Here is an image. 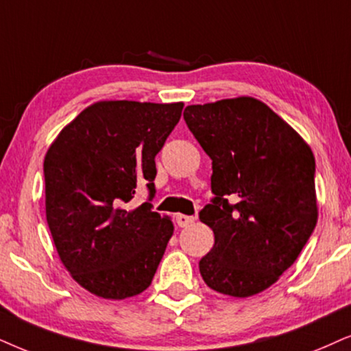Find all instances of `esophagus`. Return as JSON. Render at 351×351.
<instances>
[{"label": "esophagus", "mask_w": 351, "mask_h": 351, "mask_svg": "<svg viewBox=\"0 0 351 351\" xmlns=\"http://www.w3.org/2000/svg\"><path fill=\"white\" fill-rule=\"evenodd\" d=\"M194 220H196V217L183 215V214H178V215H176V223H178V227H181V228L189 227V225H193V223H194Z\"/></svg>", "instance_id": "obj_1"}]
</instances>
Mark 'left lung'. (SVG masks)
Listing matches in <instances>:
<instances>
[{"mask_svg":"<svg viewBox=\"0 0 351 351\" xmlns=\"http://www.w3.org/2000/svg\"><path fill=\"white\" fill-rule=\"evenodd\" d=\"M184 121L212 160V204L199 212L214 247L199 261L204 282L247 298L295 263L317 221L313 150L252 97L189 105Z\"/></svg>","mask_w":351,"mask_h":351,"instance_id":"obj_1","label":"left lung"}]
</instances>
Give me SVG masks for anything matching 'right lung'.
<instances>
[{"instance_id":"obj_1","label":"right lung","mask_w":351,"mask_h":351,"mask_svg":"<svg viewBox=\"0 0 351 351\" xmlns=\"http://www.w3.org/2000/svg\"><path fill=\"white\" fill-rule=\"evenodd\" d=\"M178 104L104 100L82 110L43 162L45 210L58 256L92 295L124 300L152 283L173 234L152 210L155 155L183 112ZM141 184L149 202L132 208Z\"/></svg>"}]
</instances>
